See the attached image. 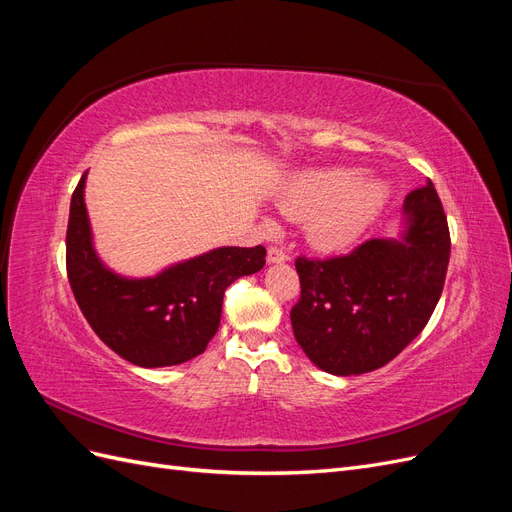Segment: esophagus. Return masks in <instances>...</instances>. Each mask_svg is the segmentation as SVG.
Listing matches in <instances>:
<instances>
[{
    "mask_svg": "<svg viewBox=\"0 0 512 512\" xmlns=\"http://www.w3.org/2000/svg\"><path fill=\"white\" fill-rule=\"evenodd\" d=\"M267 260H269V262H286V260H288V254L282 250V247L271 245L269 252H267Z\"/></svg>",
    "mask_w": 512,
    "mask_h": 512,
    "instance_id": "34e87169",
    "label": "esophagus"
}]
</instances>
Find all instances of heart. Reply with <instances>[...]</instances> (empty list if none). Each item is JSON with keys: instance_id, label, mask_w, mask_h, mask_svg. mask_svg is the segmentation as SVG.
<instances>
[{"instance_id": "obj_1", "label": "heart", "mask_w": 512, "mask_h": 512, "mask_svg": "<svg viewBox=\"0 0 512 512\" xmlns=\"http://www.w3.org/2000/svg\"><path fill=\"white\" fill-rule=\"evenodd\" d=\"M384 185L348 170H305L294 177L277 200V209L292 222H307V239L320 250H342L376 220L384 205Z\"/></svg>"}]
</instances>
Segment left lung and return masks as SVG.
I'll return each mask as SVG.
<instances>
[{
	"mask_svg": "<svg viewBox=\"0 0 512 512\" xmlns=\"http://www.w3.org/2000/svg\"><path fill=\"white\" fill-rule=\"evenodd\" d=\"M404 241L369 239L352 252L299 256L301 297L290 322L309 361L335 376L374 371L425 329L444 288L451 232L427 181L406 196Z\"/></svg>",
	"mask_w": 512,
	"mask_h": 512,
	"instance_id": "left-lung-1",
	"label": "left lung"
}]
</instances>
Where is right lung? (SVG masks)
<instances>
[{
  "label": "right lung",
  "mask_w": 512,
  "mask_h": 512,
  "mask_svg": "<svg viewBox=\"0 0 512 512\" xmlns=\"http://www.w3.org/2000/svg\"><path fill=\"white\" fill-rule=\"evenodd\" d=\"M87 175V173H85ZM81 177L66 230L68 282L102 342L138 367H168L205 352L220 327L226 288L265 267L267 250L220 247L147 280L108 271L91 247Z\"/></svg>",
  "instance_id": "obj_1"
}]
</instances>
